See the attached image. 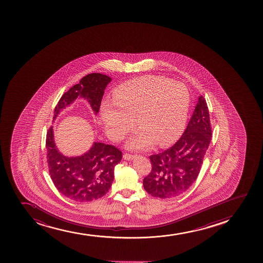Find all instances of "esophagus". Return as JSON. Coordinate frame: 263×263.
I'll return each instance as SVG.
<instances>
[{
  "label": "esophagus",
  "mask_w": 263,
  "mask_h": 263,
  "mask_svg": "<svg viewBox=\"0 0 263 263\" xmlns=\"http://www.w3.org/2000/svg\"><path fill=\"white\" fill-rule=\"evenodd\" d=\"M135 157H136L135 155H131V154L126 153L124 154V155H123V158H124L125 160H127V161L134 159V158H135Z\"/></svg>",
  "instance_id": "1"
}]
</instances>
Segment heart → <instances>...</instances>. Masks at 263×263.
<instances>
[{
	"mask_svg": "<svg viewBox=\"0 0 263 263\" xmlns=\"http://www.w3.org/2000/svg\"><path fill=\"white\" fill-rule=\"evenodd\" d=\"M190 93L181 83L167 78L147 76L121 84L111 101L101 106V120L106 136L120 142L137 124L127 147L146 149L157 143L167 147L180 136L189 112Z\"/></svg>",
	"mask_w": 263,
	"mask_h": 263,
	"instance_id": "b5f03b06",
	"label": "heart"
}]
</instances>
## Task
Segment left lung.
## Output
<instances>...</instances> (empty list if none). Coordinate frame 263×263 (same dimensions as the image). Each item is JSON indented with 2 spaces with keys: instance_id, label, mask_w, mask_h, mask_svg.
<instances>
[{
  "instance_id": "left-lung-1",
  "label": "left lung",
  "mask_w": 263,
  "mask_h": 263,
  "mask_svg": "<svg viewBox=\"0 0 263 263\" xmlns=\"http://www.w3.org/2000/svg\"><path fill=\"white\" fill-rule=\"evenodd\" d=\"M211 139L209 110L204 98L199 96L179 140L162 153L149 157L152 168L143 179L145 191L160 198H176L184 193L199 174Z\"/></svg>"
}]
</instances>
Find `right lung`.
<instances>
[{
    "label": "right lung",
    "mask_w": 263,
    "mask_h": 263,
    "mask_svg": "<svg viewBox=\"0 0 263 263\" xmlns=\"http://www.w3.org/2000/svg\"><path fill=\"white\" fill-rule=\"evenodd\" d=\"M111 80L101 73L88 74L82 78L60 98L54 110L53 120L79 96L87 100L92 111L98 114L104 90ZM46 151L54 185L61 194L76 202H89L106 195L114 181L115 165L122 158L121 151L116 147L98 142L80 157H65L54 142L52 127L48 129Z\"/></svg>",
    "instance_id": "obj_1"
}]
</instances>
